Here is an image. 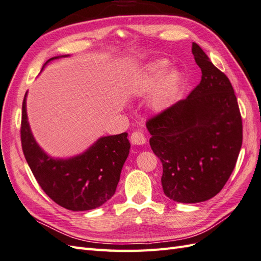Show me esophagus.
<instances>
[{"mask_svg":"<svg viewBox=\"0 0 261 261\" xmlns=\"http://www.w3.org/2000/svg\"><path fill=\"white\" fill-rule=\"evenodd\" d=\"M130 141L135 145H142L146 142V139L141 131H135L130 137Z\"/></svg>","mask_w":261,"mask_h":261,"instance_id":"34e87169","label":"esophagus"}]
</instances>
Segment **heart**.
<instances>
[{"mask_svg":"<svg viewBox=\"0 0 261 261\" xmlns=\"http://www.w3.org/2000/svg\"><path fill=\"white\" fill-rule=\"evenodd\" d=\"M170 67L168 59H155L143 66L135 82V90L139 95H146L159 87L150 100L151 107L156 111L168 108L181 86V72Z\"/></svg>","mask_w":261,"mask_h":261,"instance_id":"b5f03b06","label":"heart"}]
</instances>
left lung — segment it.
<instances>
[{
	"instance_id": "obj_1",
	"label": "left lung",
	"mask_w": 261,
	"mask_h": 261,
	"mask_svg": "<svg viewBox=\"0 0 261 261\" xmlns=\"http://www.w3.org/2000/svg\"><path fill=\"white\" fill-rule=\"evenodd\" d=\"M202 80L188 98L146 122L151 149L163 166L164 194L178 203H199L222 191L238 159L243 122L229 79L192 45Z\"/></svg>"
}]
</instances>
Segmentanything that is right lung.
<instances>
[{"label":"right lung","mask_w":261,"mask_h":261,"mask_svg":"<svg viewBox=\"0 0 261 261\" xmlns=\"http://www.w3.org/2000/svg\"><path fill=\"white\" fill-rule=\"evenodd\" d=\"M58 57H53L47 62ZM22 106L21 141L24 156L42 190L66 210L89 211L105 204L115 194L122 166L129 154L128 133L102 137L83 154L67 160L53 159L33 137Z\"/></svg>","instance_id":"right-lung-1"}]
</instances>
